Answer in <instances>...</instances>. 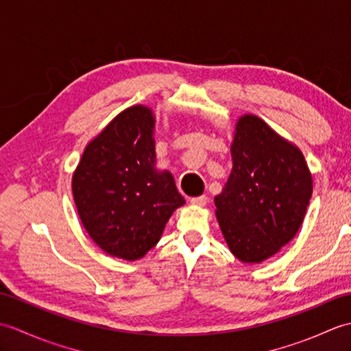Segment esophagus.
Listing matches in <instances>:
<instances>
[{
    "mask_svg": "<svg viewBox=\"0 0 351 351\" xmlns=\"http://www.w3.org/2000/svg\"><path fill=\"white\" fill-rule=\"evenodd\" d=\"M208 202V197L206 196H197V197H191L190 199V204L191 205H196V206H204Z\"/></svg>",
    "mask_w": 351,
    "mask_h": 351,
    "instance_id": "obj_1",
    "label": "esophagus"
}]
</instances>
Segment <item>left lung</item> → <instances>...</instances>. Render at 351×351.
Instances as JSON below:
<instances>
[{
    "label": "left lung",
    "instance_id": "1",
    "mask_svg": "<svg viewBox=\"0 0 351 351\" xmlns=\"http://www.w3.org/2000/svg\"><path fill=\"white\" fill-rule=\"evenodd\" d=\"M232 170L214 197L230 252L259 264L293 240L312 196V176L302 151L263 119H238L230 145Z\"/></svg>",
    "mask_w": 351,
    "mask_h": 351
}]
</instances>
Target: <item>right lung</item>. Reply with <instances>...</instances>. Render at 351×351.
<instances>
[{
    "instance_id": "add662e5",
    "label": "right lung",
    "mask_w": 351,
    "mask_h": 351,
    "mask_svg": "<svg viewBox=\"0 0 351 351\" xmlns=\"http://www.w3.org/2000/svg\"><path fill=\"white\" fill-rule=\"evenodd\" d=\"M154 130L149 107L123 110L87 145L72 176L87 234L108 255L126 261L145 256L185 204L170 171L155 167Z\"/></svg>"
}]
</instances>
